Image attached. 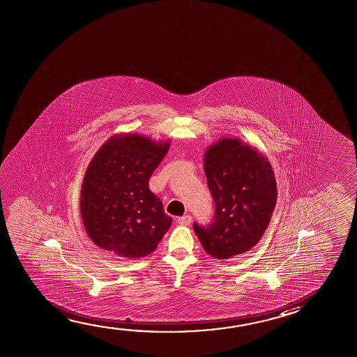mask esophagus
Here are the masks:
<instances>
[{"mask_svg": "<svg viewBox=\"0 0 357 357\" xmlns=\"http://www.w3.org/2000/svg\"><path fill=\"white\" fill-rule=\"evenodd\" d=\"M176 221H178L181 226H189L192 223V216L190 215H185V216H181V218H178Z\"/></svg>", "mask_w": 357, "mask_h": 357, "instance_id": "34e87169", "label": "esophagus"}]
</instances>
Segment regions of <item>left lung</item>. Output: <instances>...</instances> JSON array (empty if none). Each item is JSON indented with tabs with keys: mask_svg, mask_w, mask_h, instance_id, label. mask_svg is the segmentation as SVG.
<instances>
[{
	"mask_svg": "<svg viewBox=\"0 0 357 357\" xmlns=\"http://www.w3.org/2000/svg\"><path fill=\"white\" fill-rule=\"evenodd\" d=\"M204 171L215 221L207 228L192 227L212 258H234L253 248L269 226L278 200L273 167L243 139L221 137L205 151Z\"/></svg>",
	"mask_w": 357,
	"mask_h": 357,
	"instance_id": "left-lung-1",
	"label": "left lung"
}]
</instances>
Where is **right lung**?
<instances>
[{"label": "right lung", "instance_id": "right-lung-1", "mask_svg": "<svg viewBox=\"0 0 357 357\" xmlns=\"http://www.w3.org/2000/svg\"><path fill=\"white\" fill-rule=\"evenodd\" d=\"M169 146V139L123 132L96 152L83 178L79 211L97 247L126 259L144 258L157 248L172 218L149 179Z\"/></svg>", "mask_w": 357, "mask_h": 357}]
</instances>
